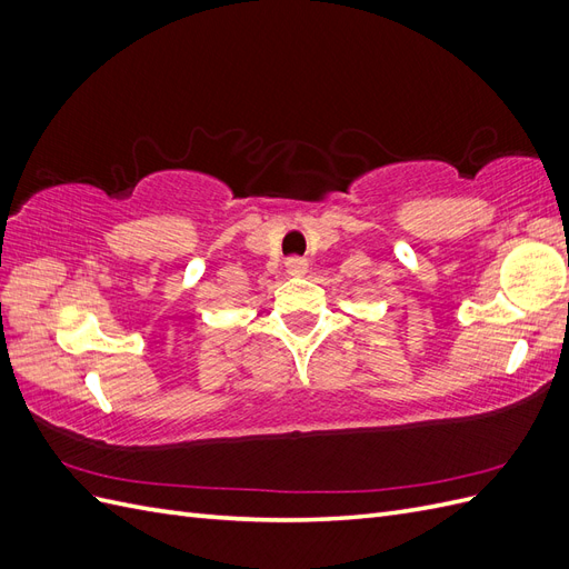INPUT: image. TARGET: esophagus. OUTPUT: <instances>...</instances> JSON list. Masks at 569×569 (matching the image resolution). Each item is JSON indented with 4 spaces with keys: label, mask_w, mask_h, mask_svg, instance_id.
Masks as SVG:
<instances>
[{
    "label": "esophagus",
    "mask_w": 569,
    "mask_h": 569,
    "mask_svg": "<svg viewBox=\"0 0 569 569\" xmlns=\"http://www.w3.org/2000/svg\"><path fill=\"white\" fill-rule=\"evenodd\" d=\"M284 268H287L289 274H295V278H301V274H306V270H308V261H306V258H301V256H291V258H287Z\"/></svg>",
    "instance_id": "esophagus-1"
}]
</instances>
